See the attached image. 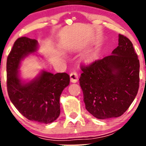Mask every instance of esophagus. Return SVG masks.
Segmentation results:
<instances>
[{
  "label": "esophagus",
  "instance_id": "esophagus-1",
  "mask_svg": "<svg viewBox=\"0 0 146 146\" xmlns=\"http://www.w3.org/2000/svg\"><path fill=\"white\" fill-rule=\"evenodd\" d=\"M70 78H71V82H77L78 80V75L76 72H72L70 74Z\"/></svg>",
  "mask_w": 146,
  "mask_h": 146
}]
</instances>
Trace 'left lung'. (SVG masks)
Listing matches in <instances>:
<instances>
[{
	"instance_id": "1",
	"label": "left lung",
	"mask_w": 146,
	"mask_h": 146,
	"mask_svg": "<svg viewBox=\"0 0 146 146\" xmlns=\"http://www.w3.org/2000/svg\"><path fill=\"white\" fill-rule=\"evenodd\" d=\"M139 66L132 42L121 34L112 55L81 64L79 80L86 109L100 119L123 115L138 92Z\"/></svg>"
}]
</instances>
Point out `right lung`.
I'll use <instances>...</instances> for the list:
<instances>
[{
    "mask_svg": "<svg viewBox=\"0 0 146 146\" xmlns=\"http://www.w3.org/2000/svg\"><path fill=\"white\" fill-rule=\"evenodd\" d=\"M38 42L27 37L15 41L7 60V88L16 109L30 121L43 123L54 121L60 113V97L69 84V75L43 71L36 80L23 84L18 78L21 60L36 51Z\"/></svg>",
    "mask_w": 146,
    "mask_h": 146,
    "instance_id": "obj_1",
    "label": "right lung"
}]
</instances>
